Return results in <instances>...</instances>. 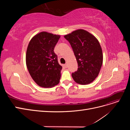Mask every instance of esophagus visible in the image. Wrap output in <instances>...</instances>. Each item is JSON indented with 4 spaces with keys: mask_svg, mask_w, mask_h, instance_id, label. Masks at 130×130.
<instances>
[{
    "mask_svg": "<svg viewBox=\"0 0 130 130\" xmlns=\"http://www.w3.org/2000/svg\"><path fill=\"white\" fill-rule=\"evenodd\" d=\"M64 66L66 67V68H67V67H68V64H67V63H66V64H64Z\"/></svg>",
    "mask_w": 130,
    "mask_h": 130,
    "instance_id": "esophagus-1",
    "label": "esophagus"
}]
</instances>
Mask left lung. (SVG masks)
<instances>
[{
	"mask_svg": "<svg viewBox=\"0 0 130 130\" xmlns=\"http://www.w3.org/2000/svg\"><path fill=\"white\" fill-rule=\"evenodd\" d=\"M71 45L78 64L72 77L76 83L87 85L98 76L103 62L100 43L91 34L78 29L64 36Z\"/></svg>",
	"mask_w": 130,
	"mask_h": 130,
	"instance_id": "obj_1",
	"label": "left lung"
}]
</instances>
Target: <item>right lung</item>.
I'll list each match as a JSON object with an SVG mask.
<instances>
[{
  "label": "right lung",
  "instance_id": "obj_1",
  "mask_svg": "<svg viewBox=\"0 0 130 130\" xmlns=\"http://www.w3.org/2000/svg\"><path fill=\"white\" fill-rule=\"evenodd\" d=\"M60 38V35L43 31L34 36L27 46V68L34 81L40 87H52L60 82L62 67L54 51Z\"/></svg>",
  "mask_w": 130,
  "mask_h": 130
}]
</instances>
